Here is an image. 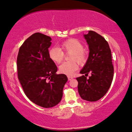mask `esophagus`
<instances>
[{
    "mask_svg": "<svg viewBox=\"0 0 132 132\" xmlns=\"http://www.w3.org/2000/svg\"><path fill=\"white\" fill-rule=\"evenodd\" d=\"M72 79H73V77H71V76H68V80H72Z\"/></svg>",
    "mask_w": 132,
    "mask_h": 132,
    "instance_id": "obj_1",
    "label": "esophagus"
}]
</instances>
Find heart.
<instances>
[{
	"mask_svg": "<svg viewBox=\"0 0 132 132\" xmlns=\"http://www.w3.org/2000/svg\"><path fill=\"white\" fill-rule=\"evenodd\" d=\"M84 46L81 42L76 39H70L64 42L60 45V48L53 47L49 51V58L56 64H60L64 58V52H71L70 55V60L72 61L65 62L59 67L61 73L71 76L79 68L80 64H83L87 59V55L83 50Z\"/></svg>",
	"mask_w": 132,
	"mask_h": 132,
	"instance_id": "obj_1",
	"label": "heart"
}]
</instances>
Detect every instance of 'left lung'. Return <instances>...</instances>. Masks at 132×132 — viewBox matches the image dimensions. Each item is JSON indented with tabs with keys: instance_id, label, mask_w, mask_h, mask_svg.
Returning <instances> with one entry per match:
<instances>
[{
	"instance_id": "obj_1",
	"label": "left lung",
	"mask_w": 132,
	"mask_h": 132,
	"mask_svg": "<svg viewBox=\"0 0 132 132\" xmlns=\"http://www.w3.org/2000/svg\"><path fill=\"white\" fill-rule=\"evenodd\" d=\"M89 45V55L80 73L76 78L78 92L84 100L95 102L102 98L111 85L114 76L111 49L106 40L96 32L89 31L84 35ZM91 74L89 79L86 76Z\"/></svg>"
}]
</instances>
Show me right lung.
I'll return each instance as SVG.
<instances>
[{
  "label": "right lung",
  "mask_w": 132,
  "mask_h": 132,
  "mask_svg": "<svg viewBox=\"0 0 132 132\" xmlns=\"http://www.w3.org/2000/svg\"><path fill=\"white\" fill-rule=\"evenodd\" d=\"M52 39L36 33L25 40L17 56L18 77L25 94L37 105L51 108L61 101L68 78L57 74V67L49 58Z\"/></svg>",
  "instance_id": "add662e5"
}]
</instances>
